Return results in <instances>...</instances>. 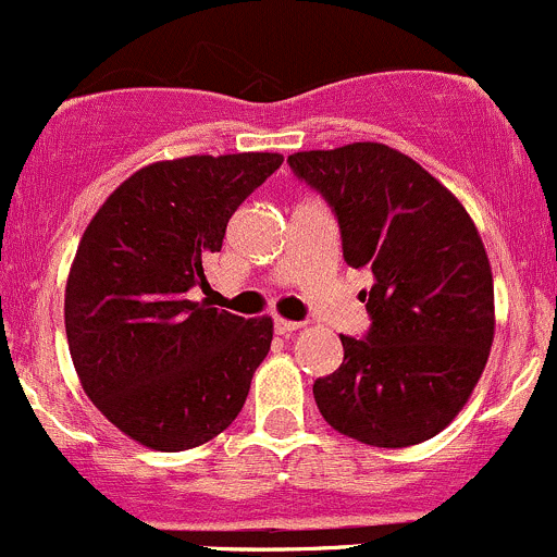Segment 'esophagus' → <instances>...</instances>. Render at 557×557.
<instances>
[{"instance_id":"34e87169","label":"esophagus","mask_w":557,"mask_h":557,"mask_svg":"<svg viewBox=\"0 0 557 557\" xmlns=\"http://www.w3.org/2000/svg\"><path fill=\"white\" fill-rule=\"evenodd\" d=\"M273 327H276L278 335H289V333H295V330H300L302 324H300V322H289V319L276 317V319H273Z\"/></svg>"}]
</instances>
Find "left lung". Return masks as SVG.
Listing matches in <instances>:
<instances>
[{"label":"left lung","instance_id":"obj_1","mask_svg":"<svg viewBox=\"0 0 557 557\" xmlns=\"http://www.w3.org/2000/svg\"><path fill=\"white\" fill-rule=\"evenodd\" d=\"M286 162L338 219L346 265L373 273L371 292H360L371 327L341 335L344 362L313 382L319 411L371 447L428 442L463 409L493 346V273L471 216L382 143Z\"/></svg>","mask_w":557,"mask_h":557}]
</instances>
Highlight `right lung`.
<instances>
[{
	"label": "right lung",
	"instance_id": "obj_1",
	"mask_svg": "<svg viewBox=\"0 0 557 557\" xmlns=\"http://www.w3.org/2000/svg\"><path fill=\"white\" fill-rule=\"evenodd\" d=\"M281 153L184 157L137 170L81 238L64 292L70 355L91 404L159 453L233 425L273 341L271 317L189 300L240 202Z\"/></svg>",
	"mask_w": 557,
	"mask_h": 557
}]
</instances>
